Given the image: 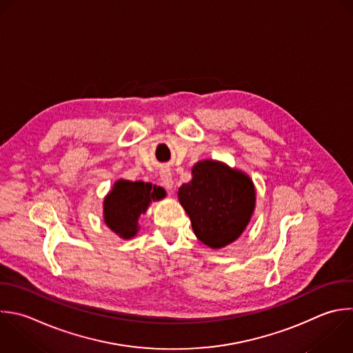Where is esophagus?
Listing matches in <instances>:
<instances>
[{
  "label": "esophagus",
  "instance_id": "obj_1",
  "mask_svg": "<svg viewBox=\"0 0 353 353\" xmlns=\"http://www.w3.org/2000/svg\"><path fill=\"white\" fill-rule=\"evenodd\" d=\"M160 185H161L163 188H165L167 190H171V189H172V186H174V179H172V175H171L170 171L164 170V171L161 172V175H160Z\"/></svg>",
  "mask_w": 353,
  "mask_h": 353
}]
</instances>
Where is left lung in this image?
<instances>
[{
  "label": "left lung",
  "instance_id": "1",
  "mask_svg": "<svg viewBox=\"0 0 353 353\" xmlns=\"http://www.w3.org/2000/svg\"><path fill=\"white\" fill-rule=\"evenodd\" d=\"M196 237L212 250L236 241L255 210L252 179L218 160H201L192 168V181L178 190Z\"/></svg>",
  "mask_w": 353,
  "mask_h": 353
}]
</instances>
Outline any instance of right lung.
<instances>
[{
    "instance_id": "1",
    "label": "right lung",
    "mask_w": 353,
    "mask_h": 353,
    "mask_svg": "<svg viewBox=\"0 0 353 353\" xmlns=\"http://www.w3.org/2000/svg\"><path fill=\"white\" fill-rule=\"evenodd\" d=\"M165 197L160 186L142 181L119 179L103 199V221L120 239L130 240L139 232V218L152 201Z\"/></svg>"
}]
</instances>
